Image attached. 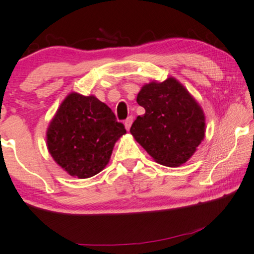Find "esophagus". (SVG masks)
<instances>
[{
  "mask_svg": "<svg viewBox=\"0 0 254 254\" xmlns=\"http://www.w3.org/2000/svg\"><path fill=\"white\" fill-rule=\"evenodd\" d=\"M132 122H133V116H128L127 119L126 120V122H124V126H126L127 130H130V127L132 126Z\"/></svg>",
  "mask_w": 254,
  "mask_h": 254,
  "instance_id": "1",
  "label": "esophagus"
}]
</instances>
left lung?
<instances>
[{
  "label": "left lung",
  "mask_w": 254,
  "mask_h": 254,
  "mask_svg": "<svg viewBox=\"0 0 254 254\" xmlns=\"http://www.w3.org/2000/svg\"><path fill=\"white\" fill-rule=\"evenodd\" d=\"M137 103L145 108L131 134L157 163L179 166L191 157L205 133L202 108L176 78L143 85Z\"/></svg>",
  "instance_id": "left-lung-1"
}]
</instances>
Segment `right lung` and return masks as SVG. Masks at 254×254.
I'll return each mask as SVG.
<instances>
[{
  "label": "right lung",
  "instance_id": "right-lung-1",
  "mask_svg": "<svg viewBox=\"0 0 254 254\" xmlns=\"http://www.w3.org/2000/svg\"><path fill=\"white\" fill-rule=\"evenodd\" d=\"M127 130L107 105L93 96L70 93L47 132L51 156L70 176L85 179L99 173L115 142Z\"/></svg>",
  "mask_w": 254,
  "mask_h": 254
}]
</instances>
